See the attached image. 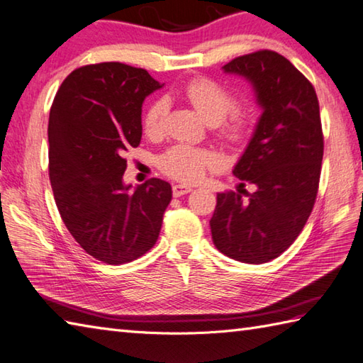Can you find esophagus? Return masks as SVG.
<instances>
[{
	"instance_id": "34e87169",
	"label": "esophagus",
	"mask_w": 363,
	"mask_h": 363,
	"mask_svg": "<svg viewBox=\"0 0 363 363\" xmlns=\"http://www.w3.org/2000/svg\"><path fill=\"white\" fill-rule=\"evenodd\" d=\"M194 190L190 186H186V184H174L173 186V195L177 196H182V195H187L190 191Z\"/></svg>"
}]
</instances>
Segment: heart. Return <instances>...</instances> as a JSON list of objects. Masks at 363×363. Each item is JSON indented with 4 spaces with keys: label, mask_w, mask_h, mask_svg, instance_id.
<instances>
[{
    "label": "heart",
    "mask_w": 363,
    "mask_h": 363,
    "mask_svg": "<svg viewBox=\"0 0 363 363\" xmlns=\"http://www.w3.org/2000/svg\"><path fill=\"white\" fill-rule=\"evenodd\" d=\"M187 101L195 107L204 121L209 125H218L225 120L234 106V98L220 84L207 78L191 79L182 90ZM168 106L165 101L154 103L145 115V130L148 134H159L164 128ZM246 120L242 113L234 115L233 121L225 129V134L230 138H238L245 130ZM160 168L169 176L179 181L195 182L204 176L207 169L218 164V159L209 150L191 148V146H174L160 157Z\"/></svg>",
    "instance_id": "b5f03b06"
}]
</instances>
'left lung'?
<instances>
[{"instance_id": "obj_1", "label": "left lung", "mask_w": 363, "mask_h": 363, "mask_svg": "<svg viewBox=\"0 0 363 363\" xmlns=\"http://www.w3.org/2000/svg\"><path fill=\"white\" fill-rule=\"evenodd\" d=\"M223 72L251 84L262 113L233 169L256 191L245 201L242 182L237 191L217 195L212 240L230 259L265 264L296 240L313 209L323 160L318 98L306 76L274 51L235 57Z\"/></svg>"}]
</instances>
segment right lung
I'll use <instances>...</instances> for the list:
<instances>
[{"instance_id":"1","label":"right lung","mask_w":363,"mask_h":363,"mask_svg":"<svg viewBox=\"0 0 363 363\" xmlns=\"http://www.w3.org/2000/svg\"><path fill=\"white\" fill-rule=\"evenodd\" d=\"M164 87L143 68L103 62L76 68L50 111V181L67 229L90 256L120 265L156 243L172 186L123 182L142 140V104Z\"/></svg>"}]
</instances>
